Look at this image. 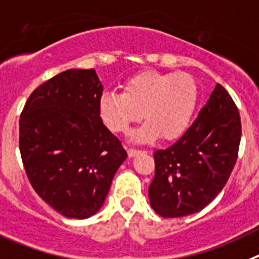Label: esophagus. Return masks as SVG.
<instances>
[{"instance_id":"obj_1","label":"esophagus","mask_w":259,"mask_h":259,"mask_svg":"<svg viewBox=\"0 0 259 259\" xmlns=\"http://www.w3.org/2000/svg\"><path fill=\"white\" fill-rule=\"evenodd\" d=\"M146 151H141V150H134V148H129L127 150V155H129V157H135V156H138L139 153H144Z\"/></svg>"}]
</instances>
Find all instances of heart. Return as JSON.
Returning a JSON list of instances; mask_svg holds the SVG:
<instances>
[{
  "instance_id": "1",
  "label": "heart",
  "mask_w": 259,
  "mask_h": 259,
  "mask_svg": "<svg viewBox=\"0 0 259 259\" xmlns=\"http://www.w3.org/2000/svg\"><path fill=\"white\" fill-rule=\"evenodd\" d=\"M197 103L199 86L191 74L143 71L124 81L122 93H103L98 112L107 129L116 134L127 133L144 116L147 121L132 139L148 143L160 135L165 141L182 137L190 127Z\"/></svg>"
}]
</instances>
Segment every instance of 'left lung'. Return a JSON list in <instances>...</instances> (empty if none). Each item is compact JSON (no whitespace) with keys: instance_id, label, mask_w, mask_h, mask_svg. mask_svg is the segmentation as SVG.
Segmentation results:
<instances>
[{"instance_id":"1","label":"left lung","mask_w":259,"mask_h":259,"mask_svg":"<svg viewBox=\"0 0 259 259\" xmlns=\"http://www.w3.org/2000/svg\"><path fill=\"white\" fill-rule=\"evenodd\" d=\"M241 121L231 95L217 83L199 116L181 138L157 150L148 188L158 215L178 218L200 211L223 190L237 160Z\"/></svg>"}]
</instances>
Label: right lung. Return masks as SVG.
Instances as JSON below:
<instances>
[{
    "mask_svg": "<svg viewBox=\"0 0 259 259\" xmlns=\"http://www.w3.org/2000/svg\"><path fill=\"white\" fill-rule=\"evenodd\" d=\"M102 93L94 69H68L39 85L20 115L19 148L28 179L67 218L94 215L127 157L99 117Z\"/></svg>",
    "mask_w": 259,
    "mask_h": 259,
    "instance_id": "add662e5",
    "label": "right lung"
}]
</instances>
